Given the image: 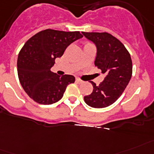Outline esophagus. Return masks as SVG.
I'll list each match as a JSON object with an SVG mask.
<instances>
[{"label":"esophagus","mask_w":154,"mask_h":154,"mask_svg":"<svg viewBox=\"0 0 154 154\" xmlns=\"http://www.w3.org/2000/svg\"><path fill=\"white\" fill-rule=\"evenodd\" d=\"M75 81L77 83H79V84H81V83H82V82H83V81H82V80H81L80 79H79V78H76Z\"/></svg>","instance_id":"1"}]
</instances>
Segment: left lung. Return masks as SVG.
I'll list each match as a JSON object with an SVG mask.
<instances>
[{
  "instance_id": "1",
  "label": "left lung",
  "mask_w": 154,
  "mask_h": 154,
  "mask_svg": "<svg viewBox=\"0 0 154 154\" xmlns=\"http://www.w3.org/2000/svg\"><path fill=\"white\" fill-rule=\"evenodd\" d=\"M97 47L94 64L105 77L94 90L85 96V102L92 108L101 109L113 104L121 96L132 75V61L123 43L109 33L82 32Z\"/></svg>"
}]
</instances>
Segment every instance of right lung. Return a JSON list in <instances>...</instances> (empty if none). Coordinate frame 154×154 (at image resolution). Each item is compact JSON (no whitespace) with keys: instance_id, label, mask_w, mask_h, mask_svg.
<instances>
[{"instance_id":"1","label":"right lung","mask_w":154,"mask_h":154,"mask_svg":"<svg viewBox=\"0 0 154 154\" xmlns=\"http://www.w3.org/2000/svg\"><path fill=\"white\" fill-rule=\"evenodd\" d=\"M79 31L42 30L31 37L20 50L17 72L21 86L29 97L41 105H52L62 98L68 84L75 82L71 75L60 76L50 71L57 57L67 47L82 38Z\"/></svg>"}]
</instances>
